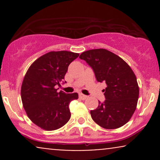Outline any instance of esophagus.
I'll return each mask as SVG.
<instances>
[{"label":"esophagus","mask_w":160,"mask_h":160,"mask_svg":"<svg viewBox=\"0 0 160 160\" xmlns=\"http://www.w3.org/2000/svg\"><path fill=\"white\" fill-rule=\"evenodd\" d=\"M79 98H80V99H82V100H86V99L88 98V96L87 95L82 94V93H80V94H79Z\"/></svg>","instance_id":"obj_1"}]
</instances>
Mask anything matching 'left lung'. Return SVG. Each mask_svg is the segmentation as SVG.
<instances>
[{"label":"left lung","instance_id":"left-lung-1","mask_svg":"<svg viewBox=\"0 0 160 160\" xmlns=\"http://www.w3.org/2000/svg\"><path fill=\"white\" fill-rule=\"evenodd\" d=\"M80 59L94 71L98 82H105V101L90 111L92 120L102 128L114 129L124 126L137 107L139 87L130 66L120 56L105 49L82 52Z\"/></svg>","mask_w":160,"mask_h":160}]
</instances>
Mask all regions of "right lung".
<instances>
[{
  "label": "right lung",
  "mask_w": 160,
  "mask_h": 160,
  "mask_svg": "<svg viewBox=\"0 0 160 160\" xmlns=\"http://www.w3.org/2000/svg\"><path fill=\"white\" fill-rule=\"evenodd\" d=\"M78 56L79 53L68 51H52L28 69L21 87L22 102L28 118L40 128L58 129L71 118L69 104L78 98V94L58 92L56 86H60L69 65Z\"/></svg>",
  "instance_id": "right-lung-1"
}]
</instances>
